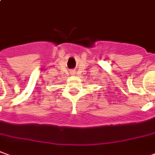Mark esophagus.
Masks as SVG:
<instances>
[{
  "instance_id": "esophagus-1",
  "label": "esophagus",
  "mask_w": 155,
  "mask_h": 155,
  "mask_svg": "<svg viewBox=\"0 0 155 155\" xmlns=\"http://www.w3.org/2000/svg\"><path fill=\"white\" fill-rule=\"evenodd\" d=\"M72 74H74V72H72Z\"/></svg>"
}]
</instances>
